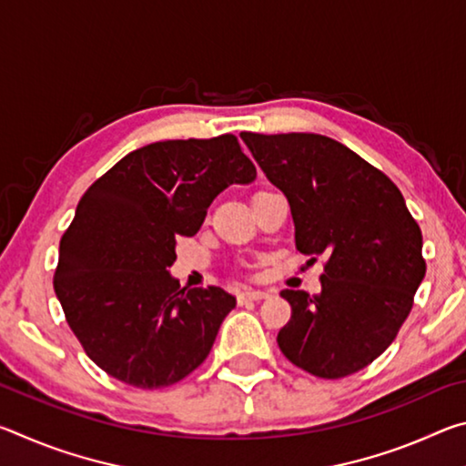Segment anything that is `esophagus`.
Segmentation results:
<instances>
[{
	"mask_svg": "<svg viewBox=\"0 0 466 466\" xmlns=\"http://www.w3.org/2000/svg\"><path fill=\"white\" fill-rule=\"evenodd\" d=\"M269 296H271L269 291H265V289H244L238 294V299L240 302H258V299H265Z\"/></svg>",
	"mask_w": 466,
	"mask_h": 466,
	"instance_id": "obj_1",
	"label": "esophagus"
}]
</instances>
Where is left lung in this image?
Segmentation results:
<instances>
[{
  "label": "left lung",
  "instance_id": "8db88e82",
  "mask_svg": "<svg viewBox=\"0 0 466 466\" xmlns=\"http://www.w3.org/2000/svg\"><path fill=\"white\" fill-rule=\"evenodd\" d=\"M286 193L296 248L325 258L320 294L283 289L291 319L278 345L291 364L337 380L382 356L425 275L421 230L399 187L364 157L317 133H240Z\"/></svg>",
  "mask_w": 466,
  "mask_h": 466
}]
</instances>
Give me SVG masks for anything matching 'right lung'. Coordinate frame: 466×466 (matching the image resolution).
Listing matches in <instances>:
<instances>
[{
    "instance_id": "1",
    "label": "right lung",
    "mask_w": 466,
    "mask_h": 466,
    "mask_svg": "<svg viewBox=\"0 0 466 466\" xmlns=\"http://www.w3.org/2000/svg\"><path fill=\"white\" fill-rule=\"evenodd\" d=\"M255 177L238 137L224 133L139 147L82 195L53 288L86 356L108 376L164 389L209 356L236 298L219 286L180 289L167 269L177 238L197 234L211 201Z\"/></svg>"
}]
</instances>
